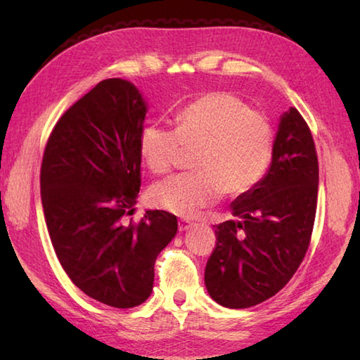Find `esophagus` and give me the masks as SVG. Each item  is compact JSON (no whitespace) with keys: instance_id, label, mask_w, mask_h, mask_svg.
I'll return each instance as SVG.
<instances>
[{"instance_id":"esophagus-1","label":"esophagus","mask_w":360,"mask_h":360,"mask_svg":"<svg viewBox=\"0 0 360 360\" xmlns=\"http://www.w3.org/2000/svg\"><path fill=\"white\" fill-rule=\"evenodd\" d=\"M193 227V222H188V221H179V231H187Z\"/></svg>"}]
</instances>
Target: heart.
<instances>
[{"mask_svg":"<svg viewBox=\"0 0 360 360\" xmlns=\"http://www.w3.org/2000/svg\"><path fill=\"white\" fill-rule=\"evenodd\" d=\"M275 133L264 114L238 96L211 92L198 96L176 115V129L148 125L138 148L155 174L168 173L179 160L181 148H197V172L173 176L150 188L158 208L192 217L214 205L221 195H241L259 184L271 162Z\"/></svg>","mask_w":360,"mask_h":360,"instance_id":"b5f03b06","label":"heart"}]
</instances>
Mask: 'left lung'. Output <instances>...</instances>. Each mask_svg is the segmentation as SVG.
<instances>
[{"label":"left lung","instance_id":"8db88e82","mask_svg":"<svg viewBox=\"0 0 360 360\" xmlns=\"http://www.w3.org/2000/svg\"><path fill=\"white\" fill-rule=\"evenodd\" d=\"M319 167L307 122L295 108L279 117L270 167L257 186L230 203L216 227L205 285L225 308H249L278 294L307 254Z\"/></svg>","mask_w":360,"mask_h":360}]
</instances>
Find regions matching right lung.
<instances>
[{"label": "right lung", "mask_w": 360, "mask_h": 360, "mask_svg": "<svg viewBox=\"0 0 360 360\" xmlns=\"http://www.w3.org/2000/svg\"><path fill=\"white\" fill-rule=\"evenodd\" d=\"M146 112L135 84L101 81L57 122L41 167L42 208L60 264L85 295L114 308L148 300L157 255L178 233V219L160 210L124 224L141 187Z\"/></svg>", "instance_id": "add662e5"}]
</instances>
